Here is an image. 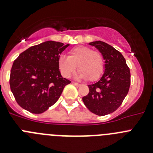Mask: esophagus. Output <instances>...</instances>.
<instances>
[{
  "label": "esophagus",
  "mask_w": 153,
  "mask_h": 153,
  "mask_svg": "<svg viewBox=\"0 0 153 153\" xmlns=\"http://www.w3.org/2000/svg\"><path fill=\"white\" fill-rule=\"evenodd\" d=\"M72 84H73V85H75V86H81V85H80V84H78V83H76V82H72Z\"/></svg>",
  "instance_id": "1"
}]
</instances>
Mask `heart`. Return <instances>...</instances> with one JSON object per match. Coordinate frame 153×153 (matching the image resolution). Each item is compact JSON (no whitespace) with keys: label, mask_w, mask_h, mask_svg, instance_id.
<instances>
[{"label":"heart","mask_w":153,"mask_h":153,"mask_svg":"<svg viewBox=\"0 0 153 153\" xmlns=\"http://www.w3.org/2000/svg\"><path fill=\"white\" fill-rule=\"evenodd\" d=\"M58 65L62 75L65 78H69L78 65L79 71L78 76L80 78H86L89 82L99 79L105 68L104 59L101 53L85 46H78L70 49L68 57L59 56Z\"/></svg>","instance_id":"heart-1"}]
</instances>
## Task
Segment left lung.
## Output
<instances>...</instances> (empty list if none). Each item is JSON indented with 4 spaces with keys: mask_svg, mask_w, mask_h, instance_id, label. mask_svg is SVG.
Segmentation results:
<instances>
[{
    "mask_svg": "<svg viewBox=\"0 0 153 153\" xmlns=\"http://www.w3.org/2000/svg\"><path fill=\"white\" fill-rule=\"evenodd\" d=\"M105 60L104 73L98 82L89 85V93L82 97L91 112L98 116L111 114L122 104L130 85V71L119 51L102 41L89 42Z\"/></svg>",
    "mask_w": 153,
    "mask_h": 153,
    "instance_id": "1",
    "label": "left lung"
}]
</instances>
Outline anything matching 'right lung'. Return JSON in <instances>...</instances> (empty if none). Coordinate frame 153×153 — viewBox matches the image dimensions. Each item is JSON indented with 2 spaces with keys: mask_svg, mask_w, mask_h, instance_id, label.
I'll return each mask as SVG.
<instances>
[{
  "mask_svg": "<svg viewBox=\"0 0 153 153\" xmlns=\"http://www.w3.org/2000/svg\"><path fill=\"white\" fill-rule=\"evenodd\" d=\"M69 46L46 41L20 53L10 70V86L16 103L33 114H41L59 100L65 86L58 59Z\"/></svg>",
  "mask_w": 153,
  "mask_h": 153,
  "instance_id": "add662e5",
  "label": "right lung"
}]
</instances>
